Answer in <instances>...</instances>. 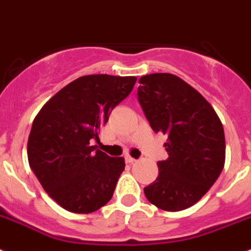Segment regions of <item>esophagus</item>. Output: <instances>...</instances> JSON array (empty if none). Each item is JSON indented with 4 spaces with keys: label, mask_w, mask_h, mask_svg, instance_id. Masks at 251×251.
<instances>
[{
    "label": "esophagus",
    "mask_w": 251,
    "mask_h": 251,
    "mask_svg": "<svg viewBox=\"0 0 251 251\" xmlns=\"http://www.w3.org/2000/svg\"><path fill=\"white\" fill-rule=\"evenodd\" d=\"M126 162H127V164H130V165H132V164H135V162H136V160L132 159V157H130V156H126Z\"/></svg>",
    "instance_id": "1"
}]
</instances>
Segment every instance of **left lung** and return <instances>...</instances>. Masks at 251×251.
Here are the masks:
<instances>
[{"instance_id": "8db88e82", "label": "left lung", "mask_w": 251, "mask_h": 251, "mask_svg": "<svg viewBox=\"0 0 251 251\" xmlns=\"http://www.w3.org/2000/svg\"><path fill=\"white\" fill-rule=\"evenodd\" d=\"M140 83L139 102L151 128L168 137L169 153L144 193L159 209L181 211L196 204L224 169V127L206 99L176 75L151 74Z\"/></svg>"}]
</instances>
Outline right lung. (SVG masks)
Masks as SVG:
<instances>
[{"label":"right lung","mask_w":251,"mask_h":251,"mask_svg":"<svg viewBox=\"0 0 251 251\" xmlns=\"http://www.w3.org/2000/svg\"><path fill=\"white\" fill-rule=\"evenodd\" d=\"M135 76H81L61 89L36 115L27 157L49 196L71 213H94L111 200L125 169L124 157H110L91 146L100 128L130 95Z\"/></svg>","instance_id":"obj_1"}]
</instances>
